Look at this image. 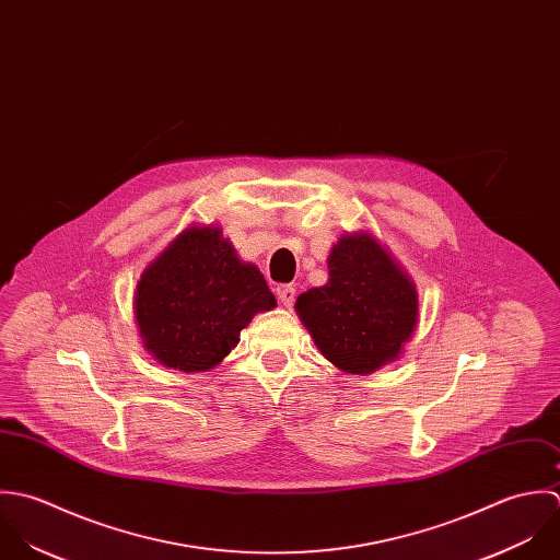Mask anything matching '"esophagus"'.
<instances>
[{
  "label": "esophagus",
  "mask_w": 560,
  "mask_h": 560,
  "mask_svg": "<svg viewBox=\"0 0 560 560\" xmlns=\"http://www.w3.org/2000/svg\"><path fill=\"white\" fill-rule=\"evenodd\" d=\"M277 296L281 301L283 307H292L294 305V299H296V290L292 285H279L277 288Z\"/></svg>",
  "instance_id": "obj_1"
}]
</instances>
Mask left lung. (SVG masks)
<instances>
[{
  "label": "left lung",
  "mask_w": 560,
  "mask_h": 560,
  "mask_svg": "<svg viewBox=\"0 0 560 560\" xmlns=\"http://www.w3.org/2000/svg\"><path fill=\"white\" fill-rule=\"evenodd\" d=\"M329 283L296 299L320 352L348 374L396 361L418 323V292L370 233H346L329 255Z\"/></svg>",
  "instance_id": "left-lung-1"
}]
</instances>
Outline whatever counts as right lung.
Segmentation results:
<instances>
[{"instance_id": "obj_1", "label": "right lung", "mask_w": 560, "mask_h": 560, "mask_svg": "<svg viewBox=\"0 0 560 560\" xmlns=\"http://www.w3.org/2000/svg\"><path fill=\"white\" fill-rule=\"evenodd\" d=\"M136 323L166 368L206 372L240 341L255 314L277 301L257 266L237 259L221 226H188L142 272Z\"/></svg>"}]
</instances>
